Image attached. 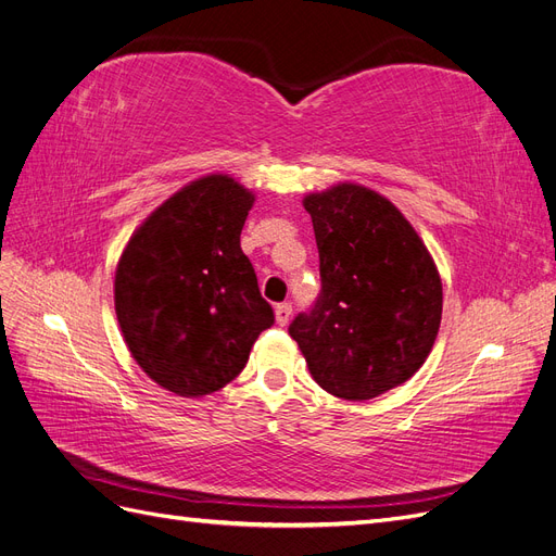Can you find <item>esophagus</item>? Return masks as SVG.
Masks as SVG:
<instances>
[{
    "label": "esophagus",
    "mask_w": 556,
    "mask_h": 556,
    "mask_svg": "<svg viewBox=\"0 0 556 556\" xmlns=\"http://www.w3.org/2000/svg\"><path fill=\"white\" fill-rule=\"evenodd\" d=\"M290 317H292V306H290V304H278V306H276V323H278L280 327L288 325Z\"/></svg>",
    "instance_id": "esophagus-1"
}]
</instances>
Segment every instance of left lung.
I'll use <instances>...</instances> for the list:
<instances>
[{
    "label": "left lung",
    "mask_w": 556,
    "mask_h": 556,
    "mask_svg": "<svg viewBox=\"0 0 556 556\" xmlns=\"http://www.w3.org/2000/svg\"><path fill=\"white\" fill-rule=\"evenodd\" d=\"M323 290L290 336L313 380L368 401L417 374L439 336L443 282L427 245L390 199L357 182L304 197Z\"/></svg>",
    "instance_id": "obj_1"
}]
</instances>
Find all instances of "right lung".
<instances>
[{"instance_id": "obj_1", "label": "right lung", "mask_w": 556, "mask_h": 556, "mask_svg": "<svg viewBox=\"0 0 556 556\" xmlns=\"http://www.w3.org/2000/svg\"><path fill=\"white\" fill-rule=\"evenodd\" d=\"M255 194L225 174L185 185L131 233L115 268V315L131 357L178 396L223 390L274 325L241 250Z\"/></svg>"}]
</instances>
